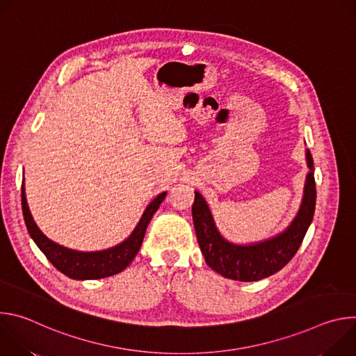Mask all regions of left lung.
Masks as SVG:
<instances>
[{
	"label": "left lung",
	"mask_w": 356,
	"mask_h": 356,
	"mask_svg": "<svg viewBox=\"0 0 356 356\" xmlns=\"http://www.w3.org/2000/svg\"><path fill=\"white\" fill-rule=\"evenodd\" d=\"M309 173L304 183L301 204L291 222L279 234L249 243H235L218 231L206 198L194 191L191 207L197 241L206 264L227 279L258 282L283 269L298 250L316 210L314 162L310 149H306Z\"/></svg>",
	"instance_id": "1"
}]
</instances>
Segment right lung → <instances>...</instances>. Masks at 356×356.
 Segmentation results:
<instances>
[{
	"mask_svg": "<svg viewBox=\"0 0 356 356\" xmlns=\"http://www.w3.org/2000/svg\"><path fill=\"white\" fill-rule=\"evenodd\" d=\"M165 197H166V191L158 194L149 202L139 222L131 232V235L127 239H124L121 243L103 250L83 252V250H76V249H70L63 245H59L58 242L49 239L39 229V227L36 225L29 211L24 181L21 187L22 214H24V220L31 238L38 245V248L43 252V255L47 258L50 264H52L59 272H62L63 275L74 280L103 279V277L114 276L122 272L124 269H127V266H129V264L136 257V253L142 245L149 221L158 211L161 202L165 200Z\"/></svg>",
	"mask_w": 356,
	"mask_h": 356,
	"instance_id": "right-lung-1",
	"label": "right lung"
}]
</instances>
